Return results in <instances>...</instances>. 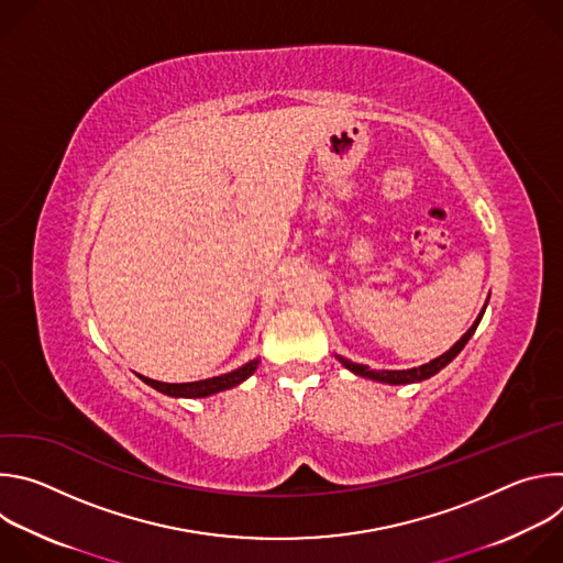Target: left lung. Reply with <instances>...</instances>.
I'll return each mask as SVG.
<instances>
[{
  "instance_id": "1",
  "label": "left lung",
  "mask_w": 563,
  "mask_h": 563,
  "mask_svg": "<svg viewBox=\"0 0 563 563\" xmlns=\"http://www.w3.org/2000/svg\"><path fill=\"white\" fill-rule=\"evenodd\" d=\"M486 307H488V302H486ZM486 307L481 309V313H478V318L474 320V325L445 352V354H441L439 358H434V361H430V363H426V365H421V367H412V369H369L367 365H358V363H352V361H347V358H343V356H339V361L347 367V369H352L354 374H358V376H365V378H372V380H380V383H389V385H400V383H417V380H426V378H430V376H434L437 372H441L463 347H465V343L472 339V334H474V330H476V325L481 323V318H484V311H486Z\"/></svg>"
}]
</instances>
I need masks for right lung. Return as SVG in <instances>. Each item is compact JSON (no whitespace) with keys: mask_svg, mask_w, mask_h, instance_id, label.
Wrapping results in <instances>:
<instances>
[{"mask_svg":"<svg viewBox=\"0 0 563 563\" xmlns=\"http://www.w3.org/2000/svg\"><path fill=\"white\" fill-rule=\"evenodd\" d=\"M258 358L256 361H250L247 365L238 367L229 374H222V376H213V378H205V380H194V383H159V380H153V378H146V376H140L146 385L155 387L157 391L163 394H169V396H185V398H202V396H209V394H216V391H222V389H229V387H235L238 383H243L247 376H252L258 367Z\"/></svg>","mask_w":563,"mask_h":563,"instance_id":"1","label":"right lung"}]
</instances>
